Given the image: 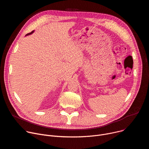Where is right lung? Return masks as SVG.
Masks as SVG:
<instances>
[{
    "instance_id": "right-lung-1",
    "label": "right lung",
    "mask_w": 149,
    "mask_h": 149,
    "mask_svg": "<svg viewBox=\"0 0 149 149\" xmlns=\"http://www.w3.org/2000/svg\"><path fill=\"white\" fill-rule=\"evenodd\" d=\"M33 32V31L32 32H31V33H28V34H26V35H30V34H32V33Z\"/></svg>"
}]
</instances>
